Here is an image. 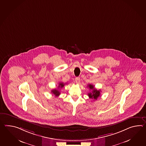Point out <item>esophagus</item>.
Masks as SVG:
<instances>
[{
	"label": "esophagus",
	"mask_w": 146,
	"mask_h": 146,
	"mask_svg": "<svg viewBox=\"0 0 146 146\" xmlns=\"http://www.w3.org/2000/svg\"><path fill=\"white\" fill-rule=\"evenodd\" d=\"M80 78H79V77H77V78H75V82H76V83H77V84H80Z\"/></svg>",
	"instance_id": "34e87169"
}]
</instances>
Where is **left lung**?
Returning a JSON list of instances; mask_svg holds the SVG:
<instances>
[{"label":"left lung","instance_id":"1","mask_svg":"<svg viewBox=\"0 0 146 146\" xmlns=\"http://www.w3.org/2000/svg\"><path fill=\"white\" fill-rule=\"evenodd\" d=\"M88 87L90 90H92L93 91L88 93V96L90 98L94 99L95 100H96L97 98L100 96V90H97L94 87V85L92 84L88 85Z\"/></svg>","mask_w":146,"mask_h":146}]
</instances>
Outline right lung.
Masks as SVG:
<instances>
[{
    "label": "right lung",
    "instance_id": "add662e5",
    "mask_svg": "<svg viewBox=\"0 0 146 146\" xmlns=\"http://www.w3.org/2000/svg\"><path fill=\"white\" fill-rule=\"evenodd\" d=\"M64 85H65V84H64L63 83H62V82L60 83L59 85H58V88H63ZM51 92H52V93H53V94L55 95V96H58L60 95V92L58 91V89L52 90V91H51Z\"/></svg>",
    "mask_w": 146,
    "mask_h": 146
}]
</instances>
